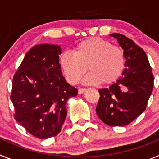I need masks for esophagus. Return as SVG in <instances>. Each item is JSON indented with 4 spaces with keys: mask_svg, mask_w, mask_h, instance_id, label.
<instances>
[{
    "mask_svg": "<svg viewBox=\"0 0 159 159\" xmlns=\"http://www.w3.org/2000/svg\"><path fill=\"white\" fill-rule=\"evenodd\" d=\"M85 90H86V88H80V89L78 90V92H79V94H82V93H84V92H85Z\"/></svg>",
    "mask_w": 159,
    "mask_h": 159,
    "instance_id": "1",
    "label": "esophagus"
}]
</instances>
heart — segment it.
<instances>
[{"label":"heart","instance_id":"b5f03b06","mask_svg":"<svg viewBox=\"0 0 159 159\" xmlns=\"http://www.w3.org/2000/svg\"><path fill=\"white\" fill-rule=\"evenodd\" d=\"M123 51L109 40L91 37L80 42L72 53L64 52L60 66L67 80L72 84L80 82L88 69L91 72L84 82L88 84H111L118 80L125 68Z\"/></svg>","mask_w":159,"mask_h":159}]
</instances>
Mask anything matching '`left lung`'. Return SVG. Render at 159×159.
Instances as JSON below:
<instances>
[{"instance_id": "8db88e82", "label": "left lung", "mask_w": 159, "mask_h": 159, "mask_svg": "<svg viewBox=\"0 0 159 159\" xmlns=\"http://www.w3.org/2000/svg\"><path fill=\"white\" fill-rule=\"evenodd\" d=\"M126 59L122 76L108 88L99 89L96 114L105 124L122 127L131 123L147 107L154 87V75L143 49L124 35L112 33Z\"/></svg>"}]
</instances>
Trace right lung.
I'll list each match as a JSON object with an SVG mask.
<instances>
[{
    "label": "right lung",
    "mask_w": 159,
    "mask_h": 159,
    "mask_svg": "<svg viewBox=\"0 0 159 159\" xmlns=\"http://www.w3.org/2000/svg\"><path fill=\"white\" fill-rule=\"evenodd\" d=\"M61 48L41 43L26 53L12 79L14 118L31 134L45 139L57 135L67 116L66 103L77 88L67 84L59 63Z\"/></svg>",
    "instance_id": "add662e5"
}]
</instances>
